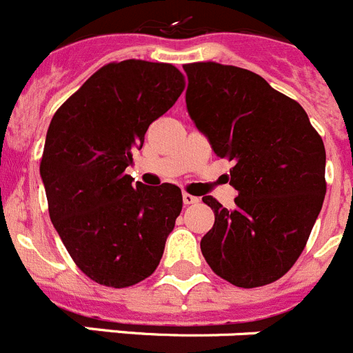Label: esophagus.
<instances>
[{
  "label": "esophagus",
  "instance_id": "obj_1",
  "mask_svg": "<svg viewBox=\"0 0 353 353\" xmlns=\"http://www.w3.org/2000/svg\"><path fill=\"white\" fill-rule=\"evenodd\" d=\"M183 202H185V204H197L199 197H194V195L190 194H183Z\"/></svg>",
  "mask_w": 353,
  "mask_h": 353
}]
</instances>
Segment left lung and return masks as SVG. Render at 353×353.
Returning a JSON list of instances; mask_svg holds the SVG:
<instances>
[{
  "label": "left lung",
  "mask_w": 353,
  "mask_h": 353,
  "mask_svg": "<svg viewBox=\"0 0 353 353\" xmlns=\"http://www.w3.org/2000/svg\"><path fill=\"white\" fill-rule=\"evenodd\" d=\"M186 110L214 154L234 161L232 210L214 213L201 250L214 274L238 288L274 283L304 250L325 199V147L296 101L256 72L214 62L183 65Z\"/></svg>",
  "instance_id": "1"
}]
</instances>
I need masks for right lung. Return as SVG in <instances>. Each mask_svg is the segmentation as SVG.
<instances>
[{"label":"right lung","mask_w":353,"mask_h":353,"mask_svg":"<svg viewBox=\"0 0 353 353\" xmlns=\"http://www.w3.org/2000/svg\"><path fill=\"white\" fill-rule=\"evenodd\" d=\"M183 88L185 78L170 63H108L51 119L41 161L49 216L78 268L97 284L133 286L163 256L183 208L181 190L133 185L124 170Z\"/></svg>","instance_id":"1"}]
</instances>
